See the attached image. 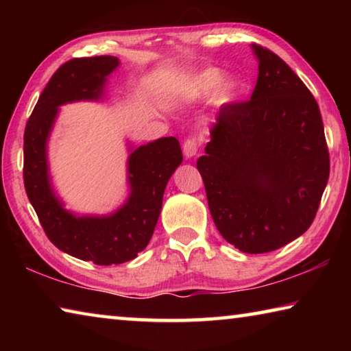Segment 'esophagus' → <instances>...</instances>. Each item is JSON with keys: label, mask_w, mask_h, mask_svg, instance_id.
I'll return each mask as SVG.
<instances>
[{"label": "esophagus", "mask_w": 351, "mask_h": 351, "mask_svg": "<svg viewBox=\"0 0 351 351\" xmlns=\"http://www.w3.org/2000/svg\"><path fill=\"white\" fill-rule=\"evenodd\" d=\"M198 148H199V141L197 138H189L184 141V145H182V150H184V156L187 159L197 156L198 153Z\"/></svg>", "instance_id": "34e87169"}]
</instances>
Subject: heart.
<instances>
[{
    "label": "heart",
    "mask_w": 351,
    "mask_h": 351,
    "mask_svg": "<svg viewBox=\"0 0 351 351\" xmlns=\"http://www.w3.org/2000/svg\"><path fill=\"white\" fill-rule=\"evenodd\" d=\"M221 73L215 68H209L201 71V73L190 77L180 86V96L184 100H197L201 97L209 96L218 88L219 82H221ZM240 91V82L235 79H229L221 83L217 93V102L218 104H229L239 96Z\"/></svg>",
    "instance_id": "b5f03b06"
}]
</instances>
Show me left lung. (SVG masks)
Listing matches in <instances>:
<instances>
[{
  "label": "left lung",
  "instance_id": "1",
  "mask_svg": "<svg viewBox=\"0 0 351 351\" xmlns=\"http://www.w3.org/2000/svg\"><path fill=\"white\" fill-rule=\"evenodd\" d=\"M258 77L245 102L224 104L197 161L217 229L263 254L310 228L330 175L316 99L274 52L252 45Z\"/></svg>",
  "mask_w": 351,
  "mask_h": 351
}]
</instances>
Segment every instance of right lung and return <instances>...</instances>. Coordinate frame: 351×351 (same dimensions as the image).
I'll return each instance as SVG.
<instances>
[{"label":"right lung","mask_w":351,"mask_h":351,"mask_svg":"<svg viewBox=\"0 0 351 351\" xmlns=\"http://www.w3.org/2000/svg\"><path fill=\"white\" fill-rule=\"evenodd\" d=\"M119 60L111 56L73 58L47 82L25 128L23 180L27 198L47 239L60 251L96 265L133 260L150 241L162 207L164 190L182 162L180 141L173 136L138 147L130 154L132 193L108 217H74L62 207L49 184L46 141L58 106L74 100L99 99Z\"/></svg>","instance_id":"right-lung-1"}]
</instances>
